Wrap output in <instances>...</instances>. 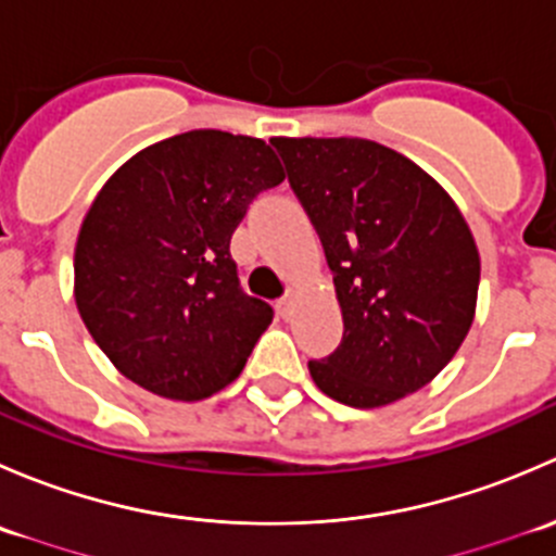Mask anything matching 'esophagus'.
<instances>
[{"label":"esophagus","instance_id":"obj_1","mask_svg":"<svg viewBox=\"0 0 556 556\" xmlns=\"http://www.w3.org/2000/svg\"><path fill=\"white\" fill-rule=\"evenodd\" d=\"M293 306H295V290H288V295L279 301V314H282L285 319H290L293 317Z\"/></svg>","mask_w":556,"mask_h":556}]
</instances>
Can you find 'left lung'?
Instances as JSON below:
<instances>
[{
  "instance_id": "8db88e82",
  "label": "left lung",
  "mask_w": 556,
  "mask_h": 556,
  "mask_svg": "<svg viewBox=\"0 0 556 556\" xmlns=\"http://www.w3.org/2000/svg\"><path fill=\"white\" fill-rule=\"evenodd\" d=\"M333 271L344 339L309 361L333 401L379 408L433 382L468 336L481 261L452 195L361 137H274Z\"/></svg>"
}]
</instances>
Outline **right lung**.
I'll return each instance as SVG.
<instances>
[{
  "label": "right lung",
  "mask_w": 556,
  "mask_h": 556,
  "mask_svg": "<svg viewBox=\"0 0 556 556\" xmlns=\"http://www.w3.org/2000/svg\"><path fill=\"white\" fill-rule=\"evenodd\" d=\"M285 179L263 139L199 128L128 159L93 199L75 244V304L112 366L172 401L215 395L271 325L242 293L231 237Z\"/></svg>",
  "instance_id": "add662e5"
}]
</instances>
